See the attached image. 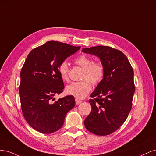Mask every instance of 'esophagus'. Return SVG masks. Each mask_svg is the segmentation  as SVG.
Instances as JSON below:
<instances>
[{
	"label": "esophagus",
	"instance_id": "obj_1",
	"mask_svg": "<svg viewBox=\"0 0 156 156\" xmlns=\"http://www.w3.org/2000/svg\"><path fill=\"white\" fill-rule=\"evenodd\" d=\"M81 102H82V101H81V100H77V99H75V104H76V105L80 104V103H81Z\"/></svg>",
	"mask_w": 156,
	"mask_h": 156
}]
</instances>
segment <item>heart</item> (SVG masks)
Segmentation results:
<instances>
[{
    "instance_id": "b5f03b06",
    "label": "heart",
    "mask_w": 156,
    "mask_h": 156,
    "mask_svg": "<svg viewBox=\"0 0 156 156\" xmlns=\"http://www.w3.org/2000/svg\"><path fill=\"white\" fill-rule=\"evenodd\" d=\"M75 63L83 69L81 75L83 81L71 83L66 88V92L77 99L85 98L94 85L100 83L104 75V68L100 62H93L92 58L85 55H81L75 59ZM60 76L64 81H68L69 66L66 60L60 62L58 66Z\"/></svg>"
}]
</instances>
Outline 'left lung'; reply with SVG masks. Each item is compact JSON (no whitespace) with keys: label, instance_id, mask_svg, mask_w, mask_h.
<instances>
[{"label":"left lung","instance_id":"8db88e82","mask_svg":"<svg viewBox=\"0 0 156 156\" xmlns=\"http://www.w3.org/2000/svg\"><path fill=\"white\" fill-rule=\"evenodd\" d=\"M83 52L100 58L104 75L89 100L92 110L84 120L91 133L109 135L124 123L131 109L135 92L133 70L126 56L111 47L83 48Z\"/></svg>","mask_w":156,"mask_h":156}]
</instances>
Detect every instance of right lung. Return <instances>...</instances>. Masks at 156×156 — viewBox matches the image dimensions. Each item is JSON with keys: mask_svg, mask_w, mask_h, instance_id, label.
Listing matches in <instances>:
<instances>
[{"mask_svg": "<svg viewBox=\"0 0 156 156\" xmlns=\"http://www.w3.org/2000/svg\"><path fill=\"white\" fill-rule=\"evenodd\" d=\"M80 48L49 41L27 56L20 73L21 109L27 123L40 133L48 134L60 129L66 115L75 105L73 96L52 101L64 88L58 72L60 63Z\"/></svg>", "mask_w": 156, "mask_h": 156, "instance_id": "right-lung-1", "label": "right lung"}]
</instances>
